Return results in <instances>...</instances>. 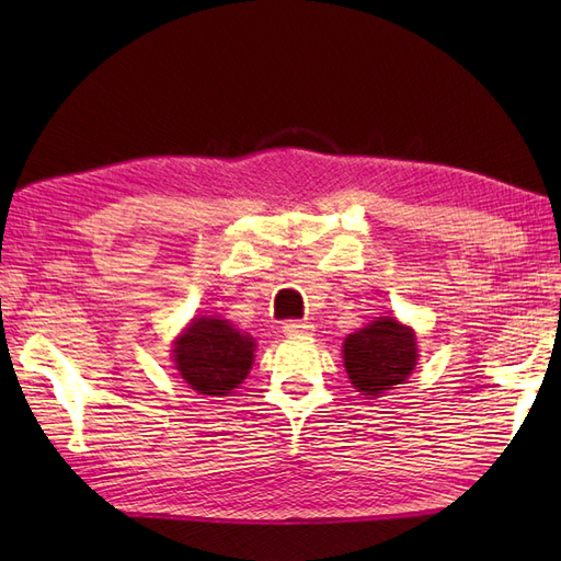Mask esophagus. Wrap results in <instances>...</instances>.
<instances>
[{
  "label": "esophagus",
  "instance_id": "obj_1",
  "mask_svg": "<svg viewBox=\"0 0 561 561\" xmlns=\"http://www.w3.org/2000/svg\"><path fill=\"white\" fill-rule=\"evenodd\" d=\"M283 332L290 334V336H304V334L313 332V325H309V322H304V320H285Z\"/></svg>",
  "mask_w": 561,
  "mask_h": 561
}]
</instances>
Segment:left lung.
I'll return each instance as SVG.
<instances>
[{
  "label": "left lung",
  "instance_id": "1",
  "mask_svg": "<svg viewBox=\"0 0 561 561\" xmlns=\"http://www.w3.org/2000/svg\"><path fill=\"white\" fill-rule=\"evenodd\" d=\"M344 365L351 383L363 396H379L412 375L416 365V339L410 328L393 318H379L348 334Z\"/></svg>",
  "mask_w": 561,
  "mask_h": 561
}]
</instances>
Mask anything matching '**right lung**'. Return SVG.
<instances>
[{
	"label": "right lung",
	"mask_w": 561,
	"mask_h": 561,
	"mask_svg": "<svg viewBox=\"0 0 561 561\" xmlns=\"http://www.w3.org/2000/svg\"><path fill=\"white\" fill-rule=\"evenodd\" d=\"M173 353L186 383L201 396L222 398L248 377L254 342L227 320L196 318L175 342Z\"/></svg>",
	"instance_id": "right-lung-1"
}]
</instances>
